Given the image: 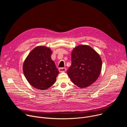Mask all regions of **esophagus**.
<instances>
[{"label": "esophagus", "mask_w": 127, "mask_h": 127, "mask_svg": "<svg viewBox=\"0 0 127 127\" xmlns=\"http://www.w3.org/2000/svg\"><path fill=\"white\" fill-rule=\"evenodd\" d=\"M66 70V69L65 68H59V71L60 72H65Z\"/></svg>", "instance_id": "1"}]
</instances>
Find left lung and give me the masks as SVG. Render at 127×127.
<instances>
[{
  "label": "left lung",
  "mask_w": 127,
  "mask_h": 127,
  "mask_svg": "<svg viewBox=\"0 0 127 127\" xmlns=\"http://www.w3.org/2000/svg\"><path fill=\"white\" fill-rule=\"evenodd\" d=\"M71 63L67 74L72 82L80 88L92 85L100 73L101 58L89 46L79 45L75 47L72 52Z\"/></svg>",
  "instance_id": "left-lung-1"
}]
</instances>
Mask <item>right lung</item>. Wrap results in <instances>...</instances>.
<instances>
[{"label":"right lung","mask_w":127,"mask_h":127,"mask_svg":"<svg viewBox=\"0 0 127 127\" xmlns=\"http://www.w3.org/2000/svg\"><path fill=\"white\" fill-rule=\"evenodd\" d=\"M52 51L45 46H38L29 54L23 65L24 75L33 87L45 90L56 80L59 72L51 59Z\"/></svg>","instance_id":"1"}]
</instances>
